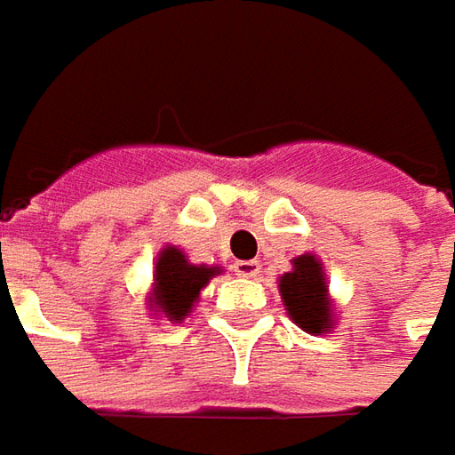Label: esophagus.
Listing matches in <instances>:
<instances>
[{"mask_svg":"<svg viewBox=\"0 0 455 455\" xmlns=\"http://www.w3.org/2000/svg\"><path fill=\"white\" fill-rule=\"evenodd\" d=\"M234 273L242 278H257L259 275V259H239L234 262Z\"/></svg>","mask_w":455,"mask_h":455,"instance_id":"obj_1","label":"esophagus"}]
</instances>
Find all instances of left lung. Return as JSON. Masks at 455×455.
<instances>
[{"label": "left lung", "instance_id": "left-lung-1", "mask_svg": "<svg viewBox=\"0 0 455 455\" xmlns=\"http://www.w3.org/2000/svg\"><path fill=\"white\" fill-rule=\"evenodd\" d=\"M278 285L293 324H299L308 334L332 330V301L327 293V278L322 262L314 254H299L293 259V270L285 273Z\"/></svg>", "mask_w": 455, "mask_h": 455}]
</instances>
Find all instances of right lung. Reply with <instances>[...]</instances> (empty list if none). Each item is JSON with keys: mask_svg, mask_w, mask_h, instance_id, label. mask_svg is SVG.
<instances>
[{"mask_svg": "<svg viewBox=\"0 0 455 455\" xmlns=\"http://www.w3.org/2000/svg\"><path fill=\"white\" fill-rule=\"evenodd\" d=\"M219 273L221 267L193 265L177 247H164L156 257L148 308L162 311L170 322H182L196 307L203 288Z\"/></svg>", "mask_w": 455, "mask_h": 455, "instance_id": "obj_1", "label": "right lung"}]
</instances>
